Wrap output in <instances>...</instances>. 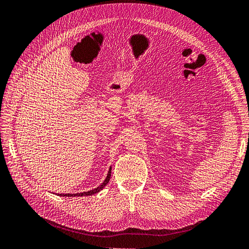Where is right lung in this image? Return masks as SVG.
<instances>
[{
  "mask_svg": "<svg viewBox=\"0 0 249 249\" xmlns=\"http://www.w3.org/2000/svg\"><path fill=\"white\" fill-rule=\"evenodd\" d=\"M111 166L109 167V170H108V173H107V176H106V178H105V180L99 185L98 187H96V188H94V189H92V190H89V191H86V192H82V193H60V194H57L56 193V195H59V196H64V197H78V196H90V195H93V194H96V193H98V192H100L102 189L108 184V182H109V180H110V177H111Z\"/></svg>",
  "mask_w": 249,
  "mask_h": 249,
  "instance_id": "1",
  "label": "right lung"
}]
</instances>
